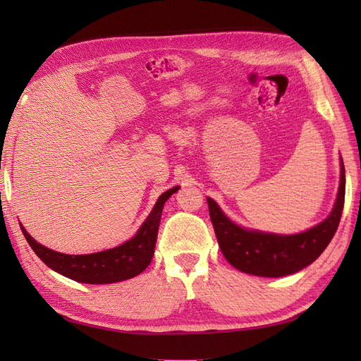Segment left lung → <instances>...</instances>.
<instances>
[{
	"mask_svg": "<svg viewBox=\"0 0 361 361\" xmlns=\"http://www.w3.org/2000/svg\"><path fill=\"white\" fill-rule=\"evenodd\" d=\"M345 203V167L341 159V183L331 214L322 223L297 235H276L247 228L228 220L207 197L214 231L224 257L236 269L259 277H283L298 272L318 259L333 239Z\"/></svg>",
	"mask_w": 361,
	"mask_h": 361,
	"instance_id": "1",
	"label": "left lung"
}]
</instances>
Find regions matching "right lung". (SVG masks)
<instances>
[{"mask_svg": "<svg viewBox=\"0 0 361 361\" xmlns=\"http://www.w3.org/2000/svg\"><path fill=\"white\" fill-rule=\"evenodd\" d=\"M178 190L179 187H173L159 195L154 209L133 239L116 248L99 251V253L76 256L59 253L32 239L23 224H20V231L40 260L64 277L80 283H90V285L123 281L141 274L149 267L154 257L164 203Z\"/></svg>", "mask_w": 361, "mask_h": 361, "instance_id": "right-lung-1", "label": "right lung"}]
</instances>
